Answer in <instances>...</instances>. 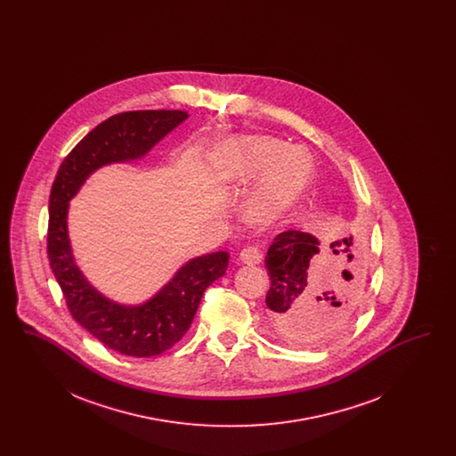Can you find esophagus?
Masks as SVG:
<instances>
[{
  "label": "esophagus",
  "instance_id": "34e87169",
  "mask_svg": "<svg viewBox=\"0 0 456 456\" xmlns=\"http://www.w3.org/2000/svg\"><path fill=\"white\" fill-rule=\"evenodd\" d=\"M239 258H240L242 263H246V265H258V263L263 260V253H261L256 246H246V248L240 251Z\"/></svg>",
  "mask_w": 456,
  "mask_h": 456
}]
</instances>
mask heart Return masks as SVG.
<instances>
[{
	"instance_id": "b5f03b06",
	"label": "heart",
	"mask_w": 456,
	"mask_h": 456,
	"mask_svg": "<svg viewBox=\"0 0 456 456\" xmlns=\"http://www.w3.org/2000/svg\"><path fill=\"white\" fill-rule=\"evenodd\" d=\"M285 152L282 142L266 136L240 138L227 145L222 177L229 183H249L273 166L246 200L244 214L253 224L268 225L282 217L303 191L309 166L299 153Z\"/></svg>"
}]
</instances>
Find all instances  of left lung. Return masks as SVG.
<instances>
[{
    "mask_svg": "<svg viewBox=\"0 0 456 456\" xmlns=\"http://www.w3.org/2000/svg\"><path fill=\"white\" fill-rule=\"evenodd\" d=\"M320 249L314 236L285 231L265 258L272 281L266 294L270 320L292 344L314 346L340 333L362 287V255L352 236Z\"/></svg>",
    "mask_w": 456,
    "mask_h": 456,
    "instance_id": "1",
    "label": "left lung"
}]
</instances>
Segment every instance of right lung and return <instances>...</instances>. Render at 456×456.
Segmentation results:
<instances>
[{
	"label": "right lung",
	"instance_id": "right-lung-1",
	"mask_svg": "<svg viewBox=\"0 0 456 456\" xmlns=\"http://www.w3.org/2000/svg\"><path fill=\"white\" fill-rule=\"evenodd\" d=\"M186 118V110L166 109L110 116L66 155L49 195L47 258L73 320L104 346L131 357L159 355L186 335L203 292L225 273L229 253L217 251L188 261L142 305L112 303L86 281L73 261L66 231L68 201L95 169L140 159Z\"/></svg>",
	"mask_w": 456,
	"mask_h": 456
}]
</instances>
